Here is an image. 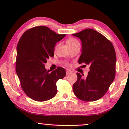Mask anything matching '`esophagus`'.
<instances>
[{"instance_id":"1","label":"esophagus","mask_w":129,"mask_h":129,"mask_svg":"<svg viewBox=\"0 0 129 129\" xmlns=\"http://www.w3.org/2000/svg\"><path fill=\"white\" fill-rule=\"evenodd\" d=\"M72 73V71H69V70H67V72H66V74L68 75H69V74H71Z\"/></svg>"}]
</instances>
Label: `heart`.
Segmentation results:
<instances>
[{"mask_svg": "<svg viewBox=\"0 0 129 129\" xmlns=\"http://www.w3.org/2000/svg\"><path fill=\"white\" fill-rule=\"evenodd\" d=\"M78 41L76 40V39H70L69 40H68L67 41V44L68 45H70V44H73V43H77Z\"/></svg>", "mask_w": 129, "mask_h": 129, "instance_id": "obj_1", "label": "heart"}]
</instances>
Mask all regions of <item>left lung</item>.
<instances>
[{
    "instance_id": "obj_1",
    "label": "left lung",
    "mask_w": 129,
    "mask_h": 129,
    "mask_svg": "<svg viewBox=\"0 0 129 129\" xmlns=\"http://www.w3.org/2000/svg\"><path fill=\"white\" fill-rule=\"evenodd\" d=\"M72 35L80 38L82 42V53L78 63L90 65L86 77L77 73V80L73 85V92L82 101H97L105 95L114 80L116 64L114 48L104 35L90 28Z\"/></svg>"
}]
</instances>
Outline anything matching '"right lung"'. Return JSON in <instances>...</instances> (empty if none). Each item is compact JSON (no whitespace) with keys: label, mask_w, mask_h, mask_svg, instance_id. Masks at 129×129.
Segmentation results:
<instances>
[{"label":"right lung","mask_w":129,"mask_h":129,"mask_svg":"<svg viewBox=\"0 0 129 129\" xmlns=\"http://www.w3.org/2000/svg\"><path fill=\"white\" fill-rule=\"evenodd\" d=\"M65 34H57L45 26H38L23 34L17 45L16 71L21 88L36 101H45L56 95V82L66 75L64 68L57 67L52 72L45 64L53 57L54 46Z\"/></svg>","instance_id":"1"}]
</instances>
